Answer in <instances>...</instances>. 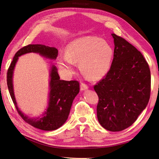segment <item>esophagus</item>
Returning a JSON list of instances; mask_svg holds the SVG:
<instances>
[{"label": "esophagus", "mask_w": 159, "mask_h": 159, "mask_svg": "<svg viewBox=\"0 0 159 159\" xmlns=\"http://www.w3.org/2000/svg\"><path fill=\"white\" fill-rule=\"evenodd\" d=\"M88 89V85H86L84 83H81L80 85V89L81 91H84L85 89Z\"/></svg>", "instance_id": "obj_1"}]
</instances>
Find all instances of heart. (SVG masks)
Masks as SVG:
<instances>
[{"label":"heart","instance_id":"obj_1","mask_svg":"<svg viewBox=\"0 0 159 159\" xmlns=\"http://www.w3.org/2000/svg\"><path fill=\"white\" fill-rule=\"evenodd\" d=\"M114 50L107 40L95 36H85L74 40L68 44L66 54L57 59L60 68L66 74L73 71L74 62L84 74L92 80L103 78L110 69Z\"/></svg>","mask_w":159,"mask_h":159}]
</instances>
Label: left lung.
<instances>
[{"instance_id":"obj_1","label":"left lung","mask_w":159,"mask_h":159,"mask_svg":"<svg viewBox=\"0 0 159 159\" xmlns=\"http://www.w3.org/2000/svg\"><path fill=\"white\" fill-rule=\"evenodd\" d=\"M114 54L111 66L94 90L99 97L98 119L110 131L130 127L150 99L151 71L145 57L124 38L111 34Z\"/></svg>"}]
</instances>
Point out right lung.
Returning <instances> with one entry per match:
<instances>
[{
	"instance_id": "add662e5",
	"label": "right lung",
	"mask_w": 159,
	"mask_h": 159,
	"mask_svg": "<svg viewBox=\"0 0 159 159\" xmlns=\"http://www.w3.org/2000/svg\"><path fill=\"white\" fill-rule=\"evenodd\" d=\"M31 52L37 53L50 60H56L58 54L56 48L42 44H29L19 50L14 55L7 71V85L9 93L18 113L27 123L43 131H54L63 125L68 119L72 103L80 91V84L75 80H61L57 74V68L52 65L49 75V101L46 111L41 117L36 118H30L24 114L17 106L12 78L18 57Z\"/></svg>"
}]
</instances>
